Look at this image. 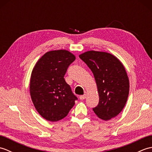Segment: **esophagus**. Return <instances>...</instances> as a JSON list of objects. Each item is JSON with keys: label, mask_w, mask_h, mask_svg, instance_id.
<instances>
[{"label": "esophagus", "mask_w": 152, "mask_h": 152, "mask_svg": "<svg viewBox=\"0 0 152 152\" xmlns=\"http://www.w3.org/2000/svg\"><path fill=\"white\" fill-rule=\"evenodd\" d=\"M86 96H87V95H86V94H84V95H83L80 96V100L85 99L86 98Z\"/></svg>", "instance_id": "1"}]
</instances>
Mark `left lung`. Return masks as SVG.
Here are the masks:
<instances>
[{"label": "left lung", "instance_id": "obj_1", "mask_svg": "<svg viewBox=\"0 0 152 152\" xmlns=\"http://www.w3.org/2000/svg\"><path fill=\"white\" fill-rule=\"evenodd\" d=\"M94 75L99 96L95 114L107 121L121 112L127 101L129 80L124 66L117 57L107 52L88 51L80 54Z\"/></svg>", "mask_w": 152, "mask_h": 152}]
</instances>
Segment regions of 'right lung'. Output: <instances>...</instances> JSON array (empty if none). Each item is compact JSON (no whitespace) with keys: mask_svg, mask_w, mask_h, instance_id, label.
Returning <instances> with one entry per match:
<instances>
[{"mask_svg":"<svg viewBox=\"0 0 152 152\" xmlns=\"http://www.w3.org/2000/svg\"><path fill=\"white\" fill-rule=\"evenodd\" d=\"M76 59L65 50L46 52L35 64L30 80V95L35 108L42 117L57 121L66 117L77 97L64 76Z\"/></svg>","mask_w":152,"mask_h":152,"instance_id":"obj_1","label":"right lung"}]
</instances>
